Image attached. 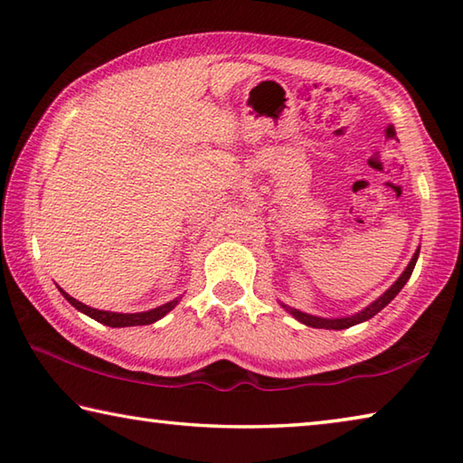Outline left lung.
Masks as SVG:
<instances>
[{
    "label": "left lung",
    "mask_w": 463,
    "mask_h": 463,
    "mask_svg": "<svg viewBox=\"0 0 463 463\" xmlns=\"http://www.w3.org/2000/svg\"><path fill=\"white\" fill-rule=\"evenodd\" d=\"M417 260H419V249H417V253L412 255L409 268H406L402 276L396 279V284L392 286L386 294L380 296L378 300L372 302L370 307H367L365 310L357 312V315H354V317H347V318H318V317L307 315V312H300V310H296V308H289V307H286V304H281V307H284L294 318H298V320H300V323L308 325V326H315V328H335V331H341V328H349V326H354V325L364 323V320H367V318L375 317L383 307H386V304H390L392 300H394L396 294L401 292L406 281H409V278H411V273H412V269H414V263H417Z\"/></svg>",
    "instance_id": "obj_1"
}]
</instances>
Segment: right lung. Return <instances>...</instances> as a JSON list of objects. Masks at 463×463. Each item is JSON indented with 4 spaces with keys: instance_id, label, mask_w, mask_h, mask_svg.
I'll return each mask as SVG.
<instances>
[{
    "instance_id": "add662e5",
    "label": "right lung",
    "mask_w": 463,
    "mask_h": 463,
    "mask_svg": "<svg viewBox=\"0 0 463 463\" xmlns=\"http://www.w3.org/2000/svg\"><path fill=\"white\" fill-rule=\"evenodd\" d=\"M61 294L65 296L67 300L71 302L77 310H81L83 315H88V317H91L93 320H98V323L108 325V326H138V325H151V323H155V320H159V318L165 317L167 312H169L171 308H175V304L179 302V300H171V302H167V304H163V307L153 308V310H148V312H137V315H120V312H108V310H98V308L85 307V304L77 302L75 298L65 294V292H62V289H61Z\"/></svg>"
}]
</instances>
